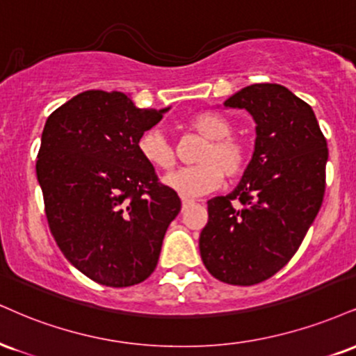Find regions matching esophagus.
<instances>
[{"mask_svg":"<svg viewBox=\"0 0 356 356\" xmlns=\"http://www.w3.org/2000/svg\"><path fill=\"white\" fill-rule=\"evenodd\" d=\"M192 204H194V200L187 199V197H182V207H184V209L189 207V205H192Z\"/></svg>","mask_w":356,"mask_h":356,"instance_id":"obj_1","label":"esophagus"}]
</instances>
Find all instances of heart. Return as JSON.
Wrapping results in <instances>:
<instances>
[{"instance_id":"obj_1","label":"heart","mask_w":356,"mask_h":356,"mask_svg":"<svg viewBox=\"0 0 356 356\" xmlns=\"http://www.w3.org/2000/svg\"><path fill=\"white\" fill-rule=\"evenodd\" d=\"M189 127L205 139L197 152L199 164L182 167L164 179V184L184 197L207 194L222 184V177L237 179L248 165V147L241 137L230 134L232 126L216 113H200L189 121ZM140 157L159 170L175 165V151L169 139L157 129H149L137 140Z\"/></svg>"}]
</instances>
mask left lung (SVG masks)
<instances>
[{
    "instance_id": "1",
    "label": "left lung",
    "mask_w": 356,
    "mask_h": 356,
    "mask_svg": "<svg viewBox=\"0 0 356 356\" xmlns=\"http://www.w3.org/2000/svg\"><path fill=\"white\" fill-rule=\"evenodd\" d=\"M257 124L241 184L207 202L202 262L217 280L255 285L284 268L322 207L327 139L310 106L280 84H252L224 102Z\"/></svg>"
}]
</instances>
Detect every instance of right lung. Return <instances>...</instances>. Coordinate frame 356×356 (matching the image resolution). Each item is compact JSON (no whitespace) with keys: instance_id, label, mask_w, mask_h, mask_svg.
<instances>
[{"instance_id":"obj_1","label":"right lung","mask_w":356,"mask_h":356,"mask_svg":"<svg viewBox=\"0 0 356 356\" xmlns=\"http://www.w3.org/2000/svg\"><path fill=\"white\" fill-rule=\"evenodd\" d=\"M167 109H139L126 94L86 91L49 115L36 174L56 243L86 277L131 286L156 268L177 192L157 179L137 140Z\"/></svg>"}]
</instances>
